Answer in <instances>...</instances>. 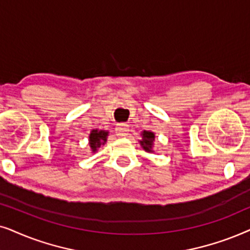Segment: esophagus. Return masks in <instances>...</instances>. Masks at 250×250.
Segmentation results:
<instances>
[{
  "label": "esophagus",
  "mask_w": 250,
  "mask_h": 250,
  "mask_svg": "<svg viewBox=\"0 0 250 250\" xmlns=\"http://www.w3.org/2000/svg\"><path fill=\"white\" fill-rule=\"evenodd\" d=\"M128 131H129L128 125H125V123H119V125L115 127L116 135L120 136V137H125V136H127Z\"/></svg>",
  "instance_id": "34e87169"
}]
</instances>
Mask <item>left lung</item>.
<instances>
[{
    "mask_svg": "<svg viewBox=\"0 0 250 250\" xmlns=\"http://www.w3.org/2000/svg\"><path fill=\"white\" fill-rule=\"evenodd\" d=\"M142 139H139V144L144 149L145 152H148V153H154V141H155V135L153 131H149V130H144L142 131Z\"/></svg>",
    "mask_w": 250,
    "mask_h": 250,
    "instance_id": "1",
    "label": "left lung"
}]
</instances>
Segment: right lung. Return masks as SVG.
Here are the masks:
<instances>
[{
  "label": "right lung",
  "mask_w": 250,
  "mask_h": 250,
  "mask_svg": "<svg viewBox=\"0 0 250 250\" xmlns=\"http://www.w3.org/2000/svg\"><path fill=\"white\" fill-rule=\"evenodd\" d=\"M108 131L94 129L89 135V146H90L91 153H96L102 145H105L107 142Z\"/></svg>",
  "instance_id": "add662e5"
}]
</instances>
